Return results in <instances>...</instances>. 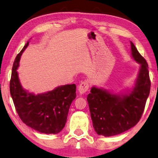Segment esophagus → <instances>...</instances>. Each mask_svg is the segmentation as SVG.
<instances>
[{
    "instance_id": "34e87169",
    "label": "esophagus",
    "mask_w": 158,
    "mask_h": 158,
    "mask_svg": "<svg viewBox=\"0 0 158 158\" xmlns=\"http://www.w3.org/2000/svg\"><path fill=\"white\" fill-rule=\"evenodd\" d=\"M89 88V82L88 80H84V81H81V84H79V92L80 94H82L87 92Z\"/></svg>"
}]
</instances>
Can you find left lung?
<instances>
[{"label":"left lung","mask_w":158,"mask_h":158,"mask_svg":"<svg viewBox=\"0 0 158 158\" xmlns=\"http://www.w3.org/2000/svg\"><path fill=\"white\" fill-rule=\"evenodd\" d=\"M133 59L141 64L135 86L131 93L117 95L93 86L87 102L94 130L99 135H119L136 125L145 110L151 82L148 64L130 42Z\"/></svg>","instance_id":"1"}]
</instances>
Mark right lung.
I'll return each instance as SVG.
<instances>
[{
    "label": "right lung",
    "mask_w": 158,
    "mask_h": 158,
    "mask_svg": "<svg viewBox=\"0 0 158 158\" xmlns=\"http://www.w3.org/2000/svg\"><path fill=\"white\" fill-rule=\"evenodd\" d=\"M28 41L15 57L10 81V92L15 110L23 123L44 134H57L65 126L70 105L76 98V84L60 86L45 94L35 95L24 90L17 69Z\"/></svg>",
    "instance_id": "obj_1"
}]
</instances>
